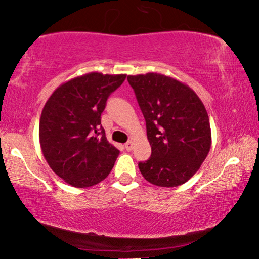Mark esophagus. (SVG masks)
<instances>
[{
  "label": "esophagus",
  "instance_id": "obj_1",
  "mask_svg": "<svg viewBox=\"0 0 259 259\" xmlns=\"http://www.w3.org/2000/svg\"><path fill=\"white\" fill-rule=\"evenodd\" d=\"M125 148L126 150H128V152H131V150L133 149V141H128L125 143Z\"/></svg>",
  "mask_w": 259,
  "mask_h": 259
}]
</instances>
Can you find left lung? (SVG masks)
I'll return each mask as SVG.
<instances>
[{"mask_svg":"<svg viewBox=\"0 0 259 259\" xmlns=\"http://www.w3.org/2000/svg\"><path fill=\"white\" fill-rule=\"evenodd\" d=\"M127 81L146 119L152 147L149 160L139 163L140 172L156 186L184 184L200 168L212 145L204 104L189 85L165 75H128Z\"/></svg>","mask_w":259,"mask_h":259,"instance_id":"obj_1","label":"left lung"}]
</instances>
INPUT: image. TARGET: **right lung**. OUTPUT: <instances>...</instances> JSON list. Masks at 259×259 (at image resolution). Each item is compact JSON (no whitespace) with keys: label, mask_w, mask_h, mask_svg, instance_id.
I'll use <instances>...</instances> for the list:
<instances>
[{"label":"right lung","mask_w":259,"mask_h":259,"mask_svg":"<svg viewBox=\"0 0 259 259\" xmlns=\"http://www.w3.org/2000/svg\"><path fill=\"white\" fill-rule=\"evenodd\" d=\"M125 74L88 73L62 83L44 106L39 141L51 169L74 188H89L109 176L119 150L107 141L101 114Z\"/></svg>","instance_id":"1"}]
</instances>
